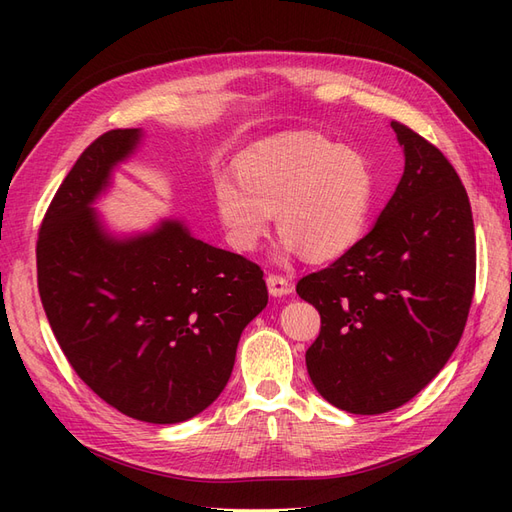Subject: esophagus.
Wrapping results in <instances>:
<instances>
[{
	"label": "esophagus",
	"mask_w": 512,
	"mask_h": 512,
	"mask_svg": "<svg viewBox=\"0 0 512 512\" xmlns=\"http://www.w3.org/2000/svg\"><path fill=\"white\" fill-rule=\"evenodd\" d=\"M267 286H269L271 297H284V294L292 292V284L286 280L284 275H277V273H271L267 277Z\"/></svg>",
	"instance_id": "esophagus-1"
}]
</instances>
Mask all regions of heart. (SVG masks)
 I'll use <instances>...</instances> for the list:
<instances>
[{
  "mask_svg": "<svg viewBox=\"0 0 512 512\" xmlns=\"http://www.w3.org/2000/svg\"><path fill=\"white\" fill-rule=\"evenodd\" d=\"M235 177L239 184L215 181L213 200L237 252H254L277 213L284 256L335 260L359 241L374 203L369 162L312 132L277 136L243 153Z\"/></svg>",
  "mask_w": 512,
  "mask_h": 512,
  "instance_id": "1",
  "label": "heart"
}]
</instances>
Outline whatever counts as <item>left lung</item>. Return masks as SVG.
Wrapping results in <instances>:
<instances>
[{
	"label": "left lung",
	"instance_id": "left-lung-1",
	"mask_svg": "<svg viewBox=\"0 0 512 512\" xmlns=\"http://www.w3.org/2000/svg\"><path fill=\"white\" fill-rule=\"evenodd\" d=\"M406 166L378 222L297 294L320 314L305 363L316 391L350 414L404 406L457 348L474 297L468 192L444 153L391 121Z\"/></svg>",
	"mask_w": 512,
	"mask_h": 512
}]
</instances>
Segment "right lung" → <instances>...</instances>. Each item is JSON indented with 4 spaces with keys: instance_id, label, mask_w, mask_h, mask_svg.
<instances>
[{
    "instance_id": "add662e5",
    "label": "right lung",
    "mask_w": 512,
    "mask_h": 512,
    "mask_svg": "<svg viewBox=\"0 0 512 512\" xmlns=\"http://www.w3.org/2000/svg\"><path fill=\"white\" fill-rule=\"evenodd\" d=\"M141 136L102 134L59 185L38 235V290L89 389L136 421L168 425L218 399L269 292L256 262L194 239L179 220L108 235L91 205Z\"/></svg>"
}]
</instances>
